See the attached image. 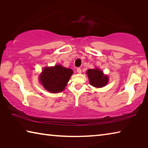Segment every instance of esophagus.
<instances>
[{"mask_svg":"<svg viewBox=\"0 0 148 148\" xmlns=\"http://www.w3.org/2000/svg\"><path fill=\"white\" fill-rule=\"evenodd\" d=\"M77 73H81L82 72V70L81 68H80V67H78V68L77 69Z\"/></svg>","mask_w":148,"mask_h":148,"instance_id":"34e87169","label":"esophagus"}]
</instances>
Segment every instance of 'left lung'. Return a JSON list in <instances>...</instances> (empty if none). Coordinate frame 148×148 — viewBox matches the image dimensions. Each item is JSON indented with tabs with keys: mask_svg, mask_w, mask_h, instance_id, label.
<instances>
[{
	"mask_svg": "<svg viewBox=\"0 0 148 148\" xmlns=\"http://www.w3.org/2000/svg\"><path fill=\"white\" fill-rule=\"evenodd\" d=\"M86 73L88 76L90 83L92 86L96 88H101L108 83V77L103 74L101 70L97 68L88 69Z\"/></svg>",
	"mask_w": 148,
	"mask_h": 148,
	"instance_id": "8db88e82",
	"label": "left lung"
}]
</instances>
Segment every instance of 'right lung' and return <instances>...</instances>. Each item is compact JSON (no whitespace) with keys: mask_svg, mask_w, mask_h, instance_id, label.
<instances>
[{"mask_svg":"<svg viewBox=\"0 0 148 148\" xmlns=\"http://www.w3.org/2000/svg\"><path fill=\"white\" fill-rule=\"evenodd\" d=\"M72 74L71 69L64 67L60 65L46 67L40 76V81L49 92L58 93L64 90Z\"/></svg>","mask_w":148,"mask_h":148,"instance_id":"right-lung-1","label":"right lung"}]
</instances>
